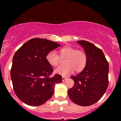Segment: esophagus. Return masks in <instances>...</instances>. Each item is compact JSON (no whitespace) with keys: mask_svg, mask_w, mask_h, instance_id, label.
<instances>
[{"mask_svg":"<svg viewBox=\"0 0 121 121\" xmlns=\"http://www.w3.org/2000/svg\"><path fill=\"white\" fill-rule=\"evenodd\" d=\"M62 81H65V80H66V79H67V77H64V76H62Z\"/></svg>","mask_w":121,"mask_h":121,"instance_id":"esophagus-1","label":"esophagus"}]
</instances>
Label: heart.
<instances>
[{"label":"heart","mask_w":121,"mask_h":121,"mask_svg":"<svg viewBox=\"0 0 121 121\" xmlns=\"http://www.w3.org/2000/svg\"><path fill=\"white\" fill-rule=\"evenodd\" d=\"M59 56L62 59L66 58L64 66L58 68L55 70V73L66 76L75 70L80 72L85 68L87 63L86 54L82 50H77L70 46H65L59 51ZM54 51H50L47 54L45 59L51 66L56 67L60 64V57Z\"/></svg>","instance_id":"heart-1"}]
</instances>
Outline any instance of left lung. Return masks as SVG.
Segmentation results:
<instances>
[{"label":"left lung","instance_id":"1","mask_svg":"<svg viewBox=\"0 0 121 121\" xmlns=\"http://www.w3.org/2000/svg\"><path fill=\"white\" fill-rule=\"evenodd\" d=\"M87 56L85 68L70 78L74 82L68 90L70 99L77 105L88 106L96 103L106 92L109 84V64L102 50L85 40L77 41Z\"/></svg>","mask_w":121,"mask_h":121}]
</instances>
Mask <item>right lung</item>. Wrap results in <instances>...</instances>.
I'll return each mask as SVG.
<instances>
[{"instance_id": "obj_1", "label": "right lung", "mask_w": 121, "mask_h": 121, "mask_svg": "<svg viewBox=\"0 0 121 121\" xmlns=\"http://www.w3.org/2000/svg\"><path fill=\"white\" fill-rule=\"evenodd\" d=\"M59 44L40 38L32 39L15 52L11 69L13 91L19 99L30 106L43 105L52 97L61 76L53 71L45 57Z\"/></svg>"}]
</instances>
